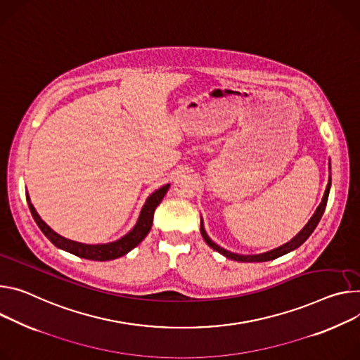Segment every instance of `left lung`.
Returning a JSON list of instances; mask_svg holds the SVG:
<instances>
[{
    "mask_svg": "<svg viewBox=\"0 0 360 360\" xmlns=\"http://www.w3.org/2000/svg\"><path fill=\"white\" fill-rule=\"evenodd\" d=\"M329 171H330V160H329ZM330 185H332V176L329 175V182H328V186H326V191L323 193V198H321V202L319 204V207L316 208L314 214L311 215V218L307 221V224L302 228V230L296 234V237H292L288 243L274 248V250H270L267 252H261V254H237V252H231L228 251L222 247H219L217 243H214L210 236L207 234L205 231V226H204V221H202V217H201V234L205 240V243L212 248L215 250L217 252L222 254L224 257L226 258H231L234 261H240V263H261V261H270V259H274V258H278L292 250L299 248L310 236L311 233L314 231V228L317 226L323 212H324V208H326V204H328V198H329V192H330Z\"/></svg>",
    "mask_w": 360,
    "mask_h": 360,
    "instance_id": "left-lung-1",
    "label": "left lung"
}]
</instances>
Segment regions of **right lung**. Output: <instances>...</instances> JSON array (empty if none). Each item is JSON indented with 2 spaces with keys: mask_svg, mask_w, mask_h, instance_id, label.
<instances>
[{
  "mask_svg": "<svg viewBox=\"0 0 360 360\" xmlns=\"http://www.w3.org/2000/svg\"><path fill=\"white\" fill-rule=\"evenodd\" d=\"M169 186H171V184H167V185L160 186L159 189H156L155 192H152L148 197V200L145 201V204L141 210V214L138 217V221L134 225L132 230H130L127 234H124L123 237H120L119 240L106 243V244H84V243H77V241H73L69 238H64L63 236H60L54 230H51V228L41 219V217L37 214L34 205H32L30 201L28 192H25V197H27L28 208L31 211L32 218H34L41 233L57 248H60L63 251H68L70 254H75L80 258H86V259L109 261V259H115V258H119V257L127 254L130 250H134L136 245H139L142 243V240L150 231L155 210L160 204L163 197H165V193L168 192Z\"/></svg>",
  "mask_w": 360,
  "mask_h": 360,
  "instance_id": "add662e5",
  "label": "right lung"
}]
</instances>
